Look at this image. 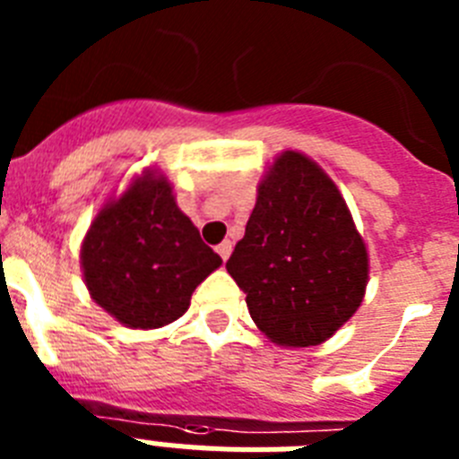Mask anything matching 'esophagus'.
<instances>
[{
    "label": "esophagus",
    "instance_id": "34e87169",
    "mask_svg": "<svg viewBox=\"0 0 459 459\" xmlns=\"http://www.w3.org/2000/svg\"><path fill=\"white\" fill-rule=\"evenodd\" d=\"M216 253L221 255L222 262H227V259H230V255H232V241H222L221 246L216 248Z\"/></svg>",
    "mask_w": 459,
    "mask_h": 459
}]
</instances>
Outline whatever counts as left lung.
Masks as SVG:
<instances>
[{
	"label": "left lung",
	"instance_id": "1",
	"mask_svg": "<svg viewBox=\"0 0 459 459\" xmlns=\"http://www.w3.org/2000/svg\"><path fill=\"white\" fill-rule=\"evenodd\" d=\"M227 273L259 331L285 347L324 342L354 315L368 285L366 243L317 163L285 152L271 165Z\"/></svg>",
	"mask_w": 459,
	"mask_h": 459
}]
</instances>
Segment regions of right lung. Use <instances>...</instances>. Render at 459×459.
<instances>
[{"instance_id": "obj_1", "label": "right lung", "mask_w": 459, "mask_h": 459, "mask_svg": "<svg viewBox=\"0 0 459 459\" xmlns=\"http://www.w3.org/2000/svg\"><path fill=\"white\" fill-rule=\"evenodd\" d=\"M80 255L93 301L131 328L179 319L195 287L222 264L179 211L165 177L152 172L100 209Z\"/></svg>"}]
</instances>
